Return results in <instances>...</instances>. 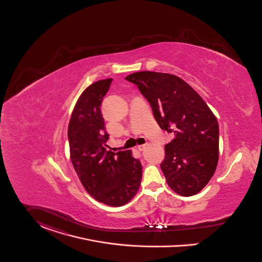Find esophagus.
<instances>
[{
  "label": "esophagus",
  "instance_id": "esophagus-1",
  "mask_svg": "<svg viewBox=\"0 0 262 262\" xmlns=\"http://www.w3.org/2000/svg\"><path fill=\"white\" fill-rule=\"evenodd\" d=\"M147 147V145L146 144H144V145H139L138 146V149H139L140 151H143V150H145V148Z\"/></svg>",
  "mask_w": 262,
  "mask_h": 262
}]
</instances>
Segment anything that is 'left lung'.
<instances>
[{
	"label": "left lung",
	"instance_id": "left-lung-1",
	"mask_svg": "<svg viewBox=\"0 0 262 262\" xmlns=\"http://www.w3.org/2000/svg\"><path fill=\"white\" fill-rule=\"evenodd\" d=\"M148 100L162 130L174 133L165 145L161 169L174 192L191 196L214 174L219 161V123L204 99L182 78L139 71L125 78Z\"/></svg>",
	"mask_w": 262,
	"mask_h": 262
}]
</instances>
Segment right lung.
Here are the masks:
<instances>
[{"label": "right lung", "instance_id": "right-lung-1", "mask_svg": "<svg viewBox=\"0 0 262 262\" xmlns=\"http://www.w3.org/2000/svg\"><path fill=\"white\" fill-rule=\"evenodd\" d=\"M111 82L112 78L96 81L82 92L71 114L68 137L72 165L86 192L107 206L120 207L138 192L142 165L130 150H107L109 134L100 107Z\"/></svg>", "mask_w": 262, "mask_h": 262}]
</instances>
